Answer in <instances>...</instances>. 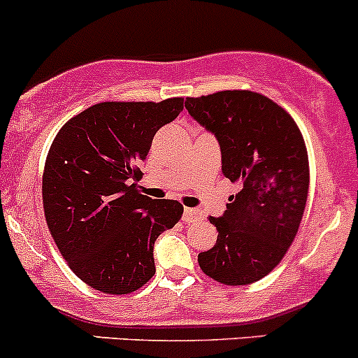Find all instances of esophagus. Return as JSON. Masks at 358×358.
Listing matches in <instances>:
<instances>
[{
	"label": "esophagus",
	"mask_w": 358,
	"mask_h": 358,
	"mask_svg": "<svg viewBox=\"0 0 358 358\" xmlns=\"http://www.w3.org/2000/svg\"><path fill=\"white\" fill-rule=\"evenodd\" d=\"M203 219H205V215L198 208H184V215H182L184 222L196 224Z\"/></svg>",
	"instance_id": "34e87169"
}]
</instances>
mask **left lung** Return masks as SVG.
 <instances>
[{
	"label": "left lung",
	"mask_w": 358,
	"mask_h": 358,
	"mask_svg": "<svg viewBox=\"0 0 358 358\" xmlns=\"http://www.w3.org/2000/svg\"><path fill=\"white\" fill-rule=\"evenodd\" d=\"M186 108L217 136L224 176L239 184L224 215L210 217L219 234L198 264L220 285H252L278 267L300 229L310 184L303 136L282 106L255 91L186 98Z\"/></svg>",
	"instance_id": "1"
}]
</instances>
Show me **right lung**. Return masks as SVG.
<instances>
[{"instance_id":"1","label":"right lung","mask_w":358,"mask_h":358,"mask_svg":"<svg viewBox=\"0 0 358 358\" xmlns=\"http://www.w3.org/2000/svg\"><path fill=\"white\" fill-rule=\"evenodd\" d=\"M182 106L184 98L96 103L51 143L44 219L69 267L93 289L129 294L155 275V239L179 222L184 206L143 194L138 165Z\"/></svg>"}]
</instances>
